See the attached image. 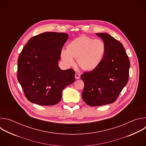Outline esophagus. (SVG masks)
Returning <instances> with one entry per match:
<instances>
[{"mask_svg":"<svg viewBox=\"0 0 146 146\" xmlns=\"http://www.w3.org/2000/svg\"><path fill=\"white\" fill-rule=\"evenodd\" d=\"M75 78L76 79H79L80 78V74L78 73H75Z\"/></svg>","mask_w":146,"mask_h":146,"instance_id":"esophagus-1","label":"esophagus"}]
</instances>
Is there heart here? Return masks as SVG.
Returning <instances> with one entry per match:
<instances>
[{
    "instance_id": "1",
    "label": "heart",
    "mask_w": 146,
    "mask_h": 146,
    "mask_svg": "<svg viewBox=\"0 0 146 146\" xmlns=\"http://www.w3.org/2000/svg\"><path fill=\"white\" fill-rule=\"evenodd\" d=\"M106 50V44L102 40L81 35L70 41L66 51H61L60 58L68 66L73 65V59H76L80 69L90 72L100 65Z\"/></svg>"
}]
</instances>
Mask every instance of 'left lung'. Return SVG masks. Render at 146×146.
Masks as SVG:
<instances>
[{"mask_svg":"<svg viewBox=\"0 0 146 146\" xmlns=\"http://www.w3.org/2000/svg\"><path fill=\"white\" fill-rule=\"evenodd\" d=\"M96 35L106 44V52L100 65L81 76L84 83L83 100L90 106L114 102L129 80L130 62L123 45L105 33Z\"/></svg>","mask_w":146,"mask_h":146,"instance_id":"obj_1","label":"left lung"}]
</instances>
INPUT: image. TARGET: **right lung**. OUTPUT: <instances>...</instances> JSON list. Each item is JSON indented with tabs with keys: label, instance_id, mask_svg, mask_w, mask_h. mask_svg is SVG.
<instances>
[{
	"label": "right lung",
	"instance_id": "right-lung-1",
	"mask_svg": "<svg viewBox=\"0 0 146 146\" xmlns=\"http://www.w3.org/2000/svg\"><path fill=\"white\" fill-rule=\"evenodd\" d=\"M68 35L44 32L31 38L18 59L17 79L27 99L41 106H52L62 98L63 90L75 81L72 69L58 66Z\"/></svg>",
	"mask_w": 146,
	"mask_h": 146
}]
</instances>
